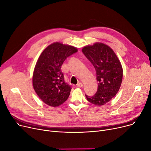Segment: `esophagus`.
<instances>
[{
	"instance_id": "34e87169",
	"label": "esophagus",
	"mask_w": 151,
	"mask_h": 151,
	"mask_svg": "<svg viewBox=\"0 0 151 151\" xmlns=\"http://www.w3.org/2000/svg\"><path fill=\"white\" fill-rule=\"evenodd\" d=\"M83 86V84L81 83H78L76 84L77 88H82Z\"/></svg>"
}]
</instances>
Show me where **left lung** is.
<instances>
[{
	"label": "left lung",
	"mask_w": 151,
	"mask_h": 151,
	"mask_svg": "<svg viewBox=\"0 0 151 151\" xmlns=\"http://www.w3.org/2000/svg\"><path fill=\"white\" fill-rule=\"evenodd\" d=\"M82 51L92 63L99 81L96 93L92 97L86 95L87 100L97 106L109 101L118 92L122 81L123 70L116 54L111 47L102 43L84 46Z\"/></svg>",
	"instance_id": "1"
}]
</instances>
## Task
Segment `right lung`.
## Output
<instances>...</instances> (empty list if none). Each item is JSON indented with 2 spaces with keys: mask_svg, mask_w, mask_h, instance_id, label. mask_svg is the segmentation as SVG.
Returning a JSON list of instances; mask_svg holds the SVG:
<instances>
[{
  "mask_svg": "<svg viewBox=\"0 0 151 151\" xmlns=\"http://www.w3.org/2000/svg\"><path fill=\"white\" fill-rule=\"evenodd\" d=\"M77 51L74 46L55 42L47 46L40 55L32 83L37 96L46 105L58 106L68 98L71 88L64 80L61 67L68 56Z\"/></svg>",
  "mask_w": 151,
  "mask_h": 151,
  "instance_id": "1",
  "label": "right lung"
}]
</instances>
